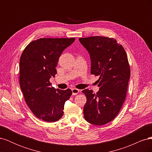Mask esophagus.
Instances as JSON below:
<instances>
[{
	"mask_svg": "<svg viewBox=\"0 0 152 152\" xmlns=\"http://www.w3.org/2000/svg\"><path fill=\"white\" fill-rule=\"evenodd\" d=\"M72 94L73 95H76L79 93L80 91L79 89H75V88H73V89H72Z\"/></svg>",
	"mask_w": 152,
	"mask_h": 152,
	"instance_id": "obj_1",
	"label": "esophagus"
}]
</instances>
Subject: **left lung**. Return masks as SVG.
I'll return each instance as SVG.
<instances>
[{"mask_svg":"<svg viewBox=\"0 0 152 152\" xmlns=\"http://www.w3.org/2000/svg\"><path fill=\"white\" fill-rule=\"evenodd\" d=\"M79 40L89 54L91 73L99 76L98 93L82 91L87 98L84 118L94 125H104L115 118L126 99L131 72L127 54L113 38L96 36Z\"/></svg>","mask_w":152,"mask_h":152,"instance_id":"obj_1","label":"left lung"}]
</instances>
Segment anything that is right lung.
<instances>
[{"label": "right lung", "mask_w": 152, "mask_h": 152, "mask_svg": "<svg viewBox=\"0 0 152 152\" xmlns=\"http://www.w3.org/2000/svg\"><path fill=\"white\" fill-rule=\"evenodd\" d=\"M75 40L41 38L32 41L20 58V85L25 102L35 115L48 122L58 121L71 89H55L49 79L57 73L56 66L63 51Z\"/></svg>", "instance_id": "add662e5"}]
</instances>
